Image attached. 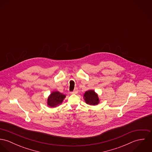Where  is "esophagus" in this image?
<instances>
[{"mask_svg": "<svg viewBox=\"0 0 152 152\" xmlns=\"http://www.w3.org/2000/svg\"><path fill=\"white\" fill-rule=\"evenodd\" d=\"M78 92V89L77 88H76L74 89V91L72 92V94H77Z\"/></svg>", "mask_w": 152, "mask_h": 152, "instance_id": "34e87169", "label": "esophagus"}]
</instances>
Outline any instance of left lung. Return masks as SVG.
Wrapping results in <instances>:
<instances>
[{"label": "left lung", "instance_id": "8db88e82", "mask_svg": "<svg viewBox=\"0 0 152 152\" xmlns=\"http://www.w3.org/2000/svg\"><path fill=\"white\" fill-rule=\"evenodd\" d=\"M84 98L87 104L96 105L99 102L98 95L93 90L86 91L84 95Z\"/></svg>", "mask_w": 152, "mask_h": 152}]
</instances>
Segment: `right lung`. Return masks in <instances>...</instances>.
Wrapping results in <instances>:
<instances>
[{"label": "right lung", "instance_id": "right-lung-1", "mask_svg": "<svg viewBox=\"0 0 152 152\" xmlns=\"http://www.w3.org/2000/svg\"><path fill=\"white\" fill-rule=\"evenodd\" d=\"M65 98V95L59 92H53L48 98L47 104L51 108L56 107L61 104Z\"/></svg>", "mask_w": 152, "mask_h": 152}]
</instances>
